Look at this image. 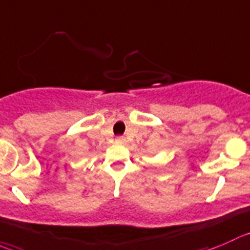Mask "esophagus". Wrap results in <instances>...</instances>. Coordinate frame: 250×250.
Returning <instances> with one entry per match:
<instances>
[{
	"instance_id": "esophagus-1",
	"label": "esophagus",
	"mask_w": 250,
	"mask_h": 250,
	"mask_svg": "<svg viewBox=\"0 0 250 250\" xmlns=\"http://www.w3.org/2000/svg\"><path fill=\"white\" fill-rule=\"evenodd\" d=\"M116 143H118V144H125V139L123 137H117L116 138Z\"/></svg>"
}]
</instances>
